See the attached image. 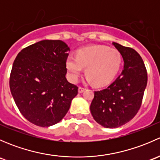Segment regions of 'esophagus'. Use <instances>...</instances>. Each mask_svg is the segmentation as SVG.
<instances>
[{
	"label": "esophagus",
	"mask_w": 160,
	"mask_h": 160,
	"mask_svg": "<svg viewBox=\"0 0 160 160\" xmlns=\"http://www.w3.org/2000/svg\"><path fill=\"white\" fill-rule=\"evenodd\" d=\"M85 90H86V89H85V88H82V87H79V88H78V92H79V93H83V92Z\"/></svg>",
	"instance_id": "esophagus-1"
}]
</instances>
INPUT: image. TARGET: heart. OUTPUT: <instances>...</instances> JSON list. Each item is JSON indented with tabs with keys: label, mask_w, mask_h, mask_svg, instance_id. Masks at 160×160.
<instances>
[{
	"label": "heart",
	"mask_w": 160,
	"mask_h": 160,
	"mask_svg": "<svg viewBox=\"0 0 160 160\" xmlns=\"http://www.w3.org/2000/svg\"><path fill=\"white\" fill-rule=\"evenodd\" d=\"M122 58L117 49L104 46L81 48L76 56L69 55L66 67L71 82H77L86 68L87 81L97 86H105L117 76L122 67Z\"/></svg>",
	"instance_id": "obj_1"
}]
</instances>
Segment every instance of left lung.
<instances>
[{
  "label": "left lung",
  "instance_id": "8db88e82",
  "mask_svg": "<svg viewBox=\"0 0 160 160\" xmlns=\"http://www.w3.org/2000/svg\"><path fill=\"white\" fill-rule=\"evenodd\" d=\"M124 60V70L108 88L94 92L90 104L93 119L104 128L125 125L137 114L147 85V71L140 55L135 49L116 42Z\"/></svg>",
  "mask_w": 160,
  "mask_h": 160
}]
</instances>
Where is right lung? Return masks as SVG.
I'll list each match as a JSON object with an SVG mask.
<instances>
[{
    "instance_id": "add662e5",
    "label": "right lung",
    "mask_w": 160,
    "mask_h": 160,
    "mask_svg": "<svg viewBox=\"0 0 160 160\" xmlns=\"http://www.w3.org/2000/svg\"><path fill=\"white\" fill-rule=\"evenodd\" d=\"M70 48L61 40H42L18 54L10 76V90L18 108L31 123L49 127L70 109L78 88L66 78Z\"/></svg>"
}]
</instances>
